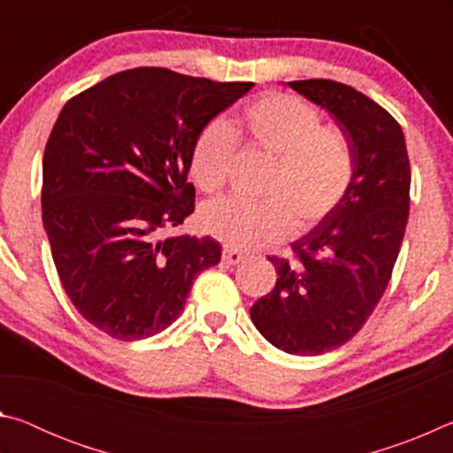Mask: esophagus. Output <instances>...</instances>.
Wrapping results in <instances>:
<instances>
[{"instance_id":"1","label":"esophagus","mask_w":453,"mask_h":453,"mask_svg":"<svg viewBox=\"0 0 453 453\" xmlns=\"http://www.w3.org/2000/svg\"><path fill=\"white\" fill-rule=\"evenodd\" d=\"M243 259V254L240 250H234V248H224V251H221V262L227 264V265H235L240 264Z\"/></svg>"}]
</instances>
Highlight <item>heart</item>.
Wrapping results in <instances>:
<instances>
[{
	"label": "heart",
	"mask_w": 453,
	"mask_h": 453,
	"mask_svg": "<svg viewBox=\"0 0 453 453\" xmlns=\"http://www.w3.org/2000/svg\"><path fill=\"white\" fill-rule=\"evenodd\" d=\"M234 134L250 137L273 157L262 203L235 197L211 202L199 221L205 234L229 248L257 250L310 227L332 211L351 183L354 156L335 126H321L319 111L291 94H270L242 111L232 127L211 121L191 150L189 172L199 189L213 194L227 181L235 151Z\"/></svg>",
	"instance_id": "1"
}]
</instances>
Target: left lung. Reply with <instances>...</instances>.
Wrapping results in <instances>:
<instances>
[{"label": "left lung", "mask_w": 453, "mask_h": 453, "mask_svg": "<svg viewBox=\"0 0 453 453\" xmlns=\"http://www.w3.org/2000/svg\"><path fill=\"white\" fill-rule=\"evenodd\" d=\"M288 86L335 119L354 156L342 202L291 243L296 262L270 257L278 281L251 305L257 332L286 354L319 356L351 340L381 300L410 216V159L397 121L332 80Z\"/></svg>", "instance_id": "obj_1"}]
</instances>
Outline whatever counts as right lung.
<instances>
[{"label":"right lung","mask_w":453,"mask_h":453,"mask_svg":"<svg viewBox=\"0 0 453 453\" xmlns=\"http://www.w3.org/2000/svg\"><path fill=\"white\" fill-rule=\"evenodd\" d=\"M251 88L135 67L64 105L43 151V227L65 294L104 334L164 332L196 275L219 264L210 235L162 232L194 213L197 135Z\"/></svg>","instance_id":"obj_1"}]
</instances>
